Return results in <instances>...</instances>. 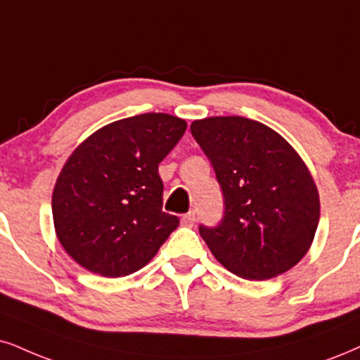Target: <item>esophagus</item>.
I'll return each instance as SVG.
<instances>
[{"mask_svg":"<svg viewBox=\"0 0 360 360\" xmlns=\"http://www.w3.org/2000/svg\"><path fill=\"white\" fill-rule=\"evenodd\" d=\"M181 224L187 225V227H192V225L195 224V214H193V212H188V214H185L184 217H181Z\"/></svg>","mask_w":360,"mask_h":360,"instance_id":"esophagus-1","label":"esophagus"}]
</instances>
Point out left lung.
<instances>
[{"mask_svg": "<svg viewBox=\"0 0 360 360\" xmlns=\"http://www.w3.org/2000/svg\"><path fill=\"white\" fill-rule=\"evenodd\" d=\"M224 193V219L200 225L215 259L247 281L287 272L312 245L321 215L307 165L290 143L264 123L210 117L190 125Z\"/></svg>", "mask_w": 360, "mask_h": 360, "instance_id": "1", "label": "left lung"}]
</instances>
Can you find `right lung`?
Returning <instances> with one entry per match:
<instances>
[{"label":"right lung","instance_id":"right-lung-1","mask_svg":"<svg viewBox=\"0 0 360 360\" xmlns=\"http://www.w3.org/2000/svg\"><path fill=\"white\" fill-rule=\"evenodd\" d=\"M185 130L172 115H136L100 128L70 155L51 208L58 240L77 264L123 277L153 259L180 224L162 210L158 163Z\"/></svg>","mask_w":360,"mask_h":360}]
</instances>
